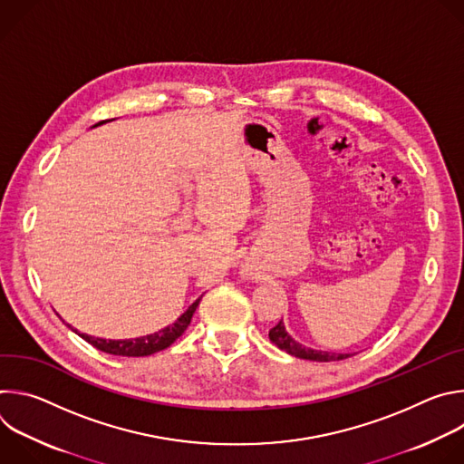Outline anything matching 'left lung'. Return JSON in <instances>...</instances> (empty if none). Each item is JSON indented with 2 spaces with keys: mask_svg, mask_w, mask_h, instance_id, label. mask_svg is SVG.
Returning a JSON list of instances; mask_svg holds the SVG:
<instances>
[{
  "mask_svg": "<svg viewBox=\"0 0 464 464\" xmlns=\"http://www.w3.org/2000/svg\"><path fill=\"white\" fill-rule=\"evenodd\" d=\"M270 340L272 343H276L281 351L301 358V360H310V362H340L345 358H351L353 354H340V353H326V351H315L310 347L301 345L299 342H295L285 328V323L279 321L272 330H270Z\"/></svg>",
  "mask_w": 464,
  "mask_h": 464,
  "instance_id": "left-lung-1",
  "label": "left lung"
}]
</instances>
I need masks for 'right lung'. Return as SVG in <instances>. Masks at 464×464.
Listing matches in <instances>:
<instances>
[{
    "label": "right lung",
    "mask_w": 464,
    "mask_h": 464,
    "mask_svg": "<svg viewBox=\"0 0 464 464\" xmlns=\"http://www.w3.org/2000/svg\"><path fill=\"white\" fill-rule=\"evenodd\" d=\"M104 121L97 122L95 126L102 124ZM202 299V297H200ZM200 299H196L178 319L176 323L158 330V333L154 334H149V336H141V338H136V340H102V338H93V336H88V334H81L79 330H75V333L86 340L90 345H93L95 349L106 353V354H113V356H150L154 353H160L167 347H170L183 333L185 328L188 326L190 319H192V314L198 306V303H200Z\"/></svg>",
    "instance_id": "add662e5"
}]
</instances>
